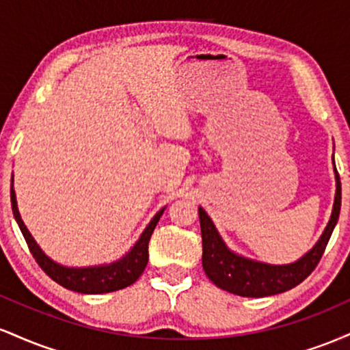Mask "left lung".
I'll return each mask as SVG.
<instances>
[{
	"label": "left lung",
	"mask_w": 350,
	"mask_h": 350,
	"mask_svg": "<svg viewBox=\"0 0 350 350\" xmlns=\"http://www.w3.org/2000/svg\"><path fill=\"white\" fill-rule=\"evenodd\" d=\"M332 163H334V156H332ZM334 174L336 196L331 219L314 247L293 263H263L230 250L207 212L199 207L200 234H202V267L208 280L220 290L245 296V298H263V296L278 295V293H284L298 286L301 281L306 280L316 268V265L319 263L332 230L339 220L340 179L336 166Z\"/></svg>",
	"instance_id": "1"
}]
</instances>
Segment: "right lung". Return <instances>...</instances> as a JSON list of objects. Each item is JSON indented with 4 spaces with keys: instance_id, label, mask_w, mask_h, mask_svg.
I'll use <instances>...</instances> for the list:
<instances>
[{
    "instance_id": "1",
    "label": "right lung",
    "mask_w": 350,
    "mask_h": 350,
    "mask_svg": "<svg viewBox=\"0 0 350 350\" xmlns=\"http://www.w3.org/2000/svg\"><path fill=\"white\" fill-rule=\"evenodd\" d=\"M13 183L14 178H11V207H13L16 222L21 228L27 247L33 253L36 262L55 283L75 293L102 295V293L123 290V288L133 284L142 276V273L148 265V243H150L152 230H154L156 224L159 222L166 207L156 212V215L150 220V224L144 228L143 234L139 235V239L136 240V243L130 248V252L124 253L122 258L115 260L111 263L95 265V267H66V265H60L54 262L51 256H47L34 240V237L31 235V232L27 230V227L24 226L21 214H19L18 202H16Z\"/></svg>"
}]
</instances>
